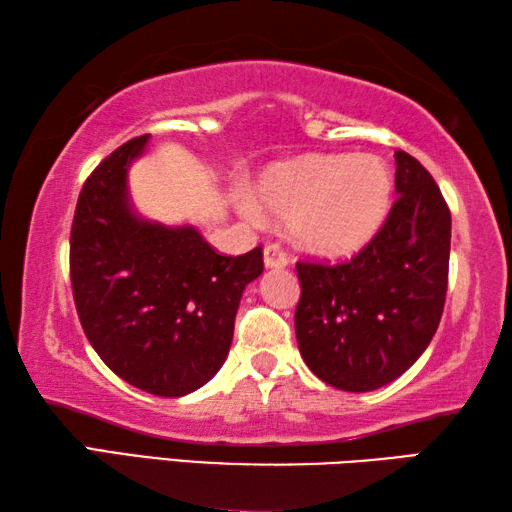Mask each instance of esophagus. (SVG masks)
<instances>
[{"mask_svg":"<svg viewBox=\"0 0 512 512\" xmlns=\"http://www.w3.org/2000/svg\"><path fill=\"white\" fill-rule=\"evenodd\" d=\"M264 264L266 268H284L289 264V257L280 244H266L264 248Z\"/></svg>","mask_w":512,"mask_h":512,"instance_id":"esophagus-1","label":"esophagus"}]
</instances>
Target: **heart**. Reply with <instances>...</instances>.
Instances as JSON below:
<instances>
[{
    "label": "heart",
    "mask_w": 512,
    "mask_h": 512,
    "mask_svg": "<svg viewBox=\"0 0 512 512\" xmlns=\"http://www.w3.org/2000/svg\"><path fill=\"white\" fill-rule=\"evenodd\" d=\"M259 198L291 223L298 244L323 257H345L361 250L384 225L393 201V176L375 155H309L275 164L259 180ZM239 210L259 219L250 196Z\"/></svg>",
    "instance_id": "1"
}]
</instances>
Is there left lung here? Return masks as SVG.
Returning <instances> with one entry per match:
<instances>
[{
	"mask_svg": "<svg viewBox=\"0 0 512 512\" xmlns=\"http://www.w3.org/2000/svg\"><path fill=\"white\" fill-rule=\"evenodd\" d=\"M384 225L348 262L300 259L296 339L325 384L366 393L391 384L427 350L443 316L452 216L431 173L395 151Z\"/></svg>",
	"mask_w": 512,
	"mask_h": 512,
	"instance_id": "left-lung-1",
	"label": "left lung"
}]
</instances>
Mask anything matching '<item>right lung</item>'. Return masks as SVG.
Here are the masks:
<instances>
[{"label": "right lung", "mask_w": 512, "mask_h": 512, "mask_svg": "<svg viewBox=\"0 0 512 512\" xmlns=\"http://www.w3.org/2000/svg\"><path fill=\"white\" fill-rule=\"evenodd\" d=\"M146 140L121 144L85 180L69 235V277L101 361L146 393L183 397L223 366L241 293L262 275L264 253L257 246L219 255L189 225L137 219L126 171Z\"/></svg>", "instance_id": "obj_1"}]
</instances>
